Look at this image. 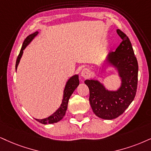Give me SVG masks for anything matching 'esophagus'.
<instances>
[{
    "instance_id": "esophagus-1",
    "label": "esophagus",
    "mask_w": 151,
    "mask_h": 151,
    "mask_svg": "<svg viewBox=\"0 0 151 151\" xmlns=\"http://www.w3.org/2000/svg\"><path fill=\"white\" fill-rule=\"evenodd\" d=\"M90 74H91V73H90L89 70L87 69V68H84L81 72V76L84 79H86V78L90 77Z\"/></svg>"
}]
</instances>
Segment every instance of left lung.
I'll use <instances>...</instances> for the list:
<instances>
[{
  "label": "left lung",
  "mask_w": 151,
  "mask_h": 151,
  "mask_svg": "<svg viewBox=\"0 0 151 151\" xmlns=\"http://www.w3.org/2000/svg\"><path fill=\"white\" fill-rule=\"evenodd\" d=\"M116 32L123 41L114 52L106 55L101 69L105 71L113 68L121 81L119 87L109 89L95 79L84 81L90 91L89 102L93 113L105 120L115 119L126 110L134 100L138 82V63L132 44L121 30Z\"/></svg>",
  "instance_id": "8db88e82"
}]
</instances>
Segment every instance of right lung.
<instances>
[{"label":"right lung","instance_id":"right-lung-1","mask_svg":"<svg viewBox=\"0 0 151 151\" xmlns=\"http://www.w3.org/2000/svg\"><path fill=\"white\" fill-rule=\"evenodd\" d=\"M39 32L36 31L35 33L30 34L25 39V40L23 42L22 49L19 54L18 57H17V61H16V66H15V69H16V72L17 70V67H18L19 64L20 60L22 58L23 53H24V50L26 48V47L33 40V39L36 36L38 35ZM79 85V74H74V75L72 76L69 78L68 81L66 82L65 86L64 91H63V96L62 102L60 104V106L57 109L54 113L51 114L48 117L42 118V119H37V118H35L36 121L40 122L42 124H45V125H47V124H52L56 123L57 122L60 121V120L63 119L64 117L65 114L66 113L67 108H68V104L69 99L71 96L72 93L74 91V90L77 88L78 86Z\"/></svg>","mask_w":151,"mask_h":151}]
</instances>
